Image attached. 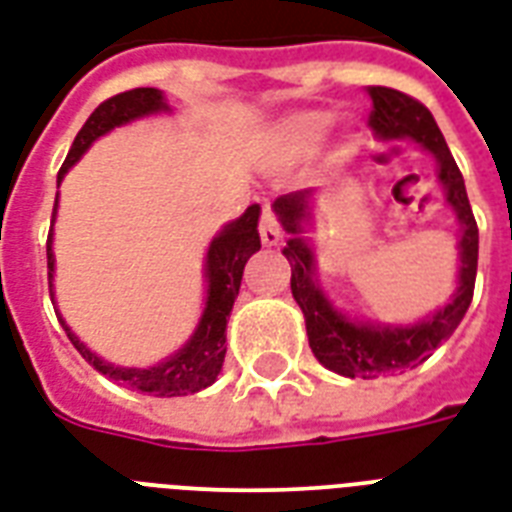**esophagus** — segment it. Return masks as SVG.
I'll use <instances>...</instances> for the list:
<instances>
[{"mask_svg": "<svg viewBox=\"0 0 512 512\" xmlns=\"http://www.w3.org/2000/svg\"><path fill=\"white\" fill-rule=\"evenodd\" d=\"M259 235H261V243L267 245V248H272V245H277L280 240H283V229H280V224H277L275 213H272L269 205H264V211H261Z\"/></svg>", "mask_w": 512, "mask_h": 512, "instance_id": "1", "label": "esophagus"}]
</instances>
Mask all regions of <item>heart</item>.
Returning a JSON list of instances; mask_svg holds the SVG:
<instances>
[{
    "mask_svg": "<svg viewBox=\"0 0 512 512\" xmlns=\"http://www.w3.org/2000/svg\"><path fill=\"white\" fill-rule=\"evenodd\" d=\"M334 114L326 109H307L285 117L280 125V141L291 154H307L326 138Z\"/></svg>",
    "mask_w": 512,
    "mask_h": 512,
    "instance_id": "b5f03b06",
    "label": "heart"
}]
</instances>
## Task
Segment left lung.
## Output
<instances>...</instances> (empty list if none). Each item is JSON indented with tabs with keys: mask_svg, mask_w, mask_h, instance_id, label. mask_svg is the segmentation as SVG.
Here are the masks:
<instances>
[{
	"mask_svg": "<svg viewBox=\"0 0 512 512\" xmlns=\"http://www.w3.org/2000/svg\"><path fill=\"white\" fill-rule=\"evenodd\" d=\"M368 93L374 98L371 128L379 141L408 138L422 146L427 154H433L438 165V184L443 186L446 205L454 211L459 224V269L457 288L449 296V304H443L417 323H374V320L352 318L323 291L318 280L315 248L304 237L312 227L315 192L301 189L272 202L277 221L288 232L283 256L291 264V293L304 312L312 352L328 371L350 379L403 374L406 368L425 363L435 347H441V342H446L465 318L473 301L475 269H478V227L467 200L465 178L459 173L433 114L419 101L392 87H371Z\"/></svg>",
	"mask_w": 512,
	"mask_h": 512,
	"instance_id": "obj_1",
	"label": "left lung"
}]
</instances>
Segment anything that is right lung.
<instances>
[{"instance_id":"right-lung-1","label":"right lung","mask_w":512,"mask_h":512,"mask_svg":"<svg viewBox=\"0 0 512 512\" xmlns=\"http://www.w3.org/2000/svg\"><path fill=\"white\" fill-rule=\"evenodd\" d=\"M170 106L165 101V93L157 87H136L128 93H120L104 101L98 106L82 130L74 138L63 168L58 170V186L63 176L69 173L79 162V157L90 149L106 133L114 128H122L128 122L154 117V114H168ZM55 216H58V197H55L53 208V224H50V237H47V280H50V299L55 304V253H53V227ZM259 216L261 205H251L240 219L229 221L216 232V237L208 245L205 253V307H202L200 323L194 328V334L186 339L184 347H178L173 355L160 360L157 366H114L109 360L98 358L82 339L69 328L63 315L55 310L61 320L63 331L77 347L82 358L101 371L104 376L114 382L128 384L133 390L154 395V398H176V395H192L216 382L224 366V355H227V318L232 307H235L237 293H240V280H243V269L253 253L261 248L259 240Z\"/></svg>"}]
</instances>
